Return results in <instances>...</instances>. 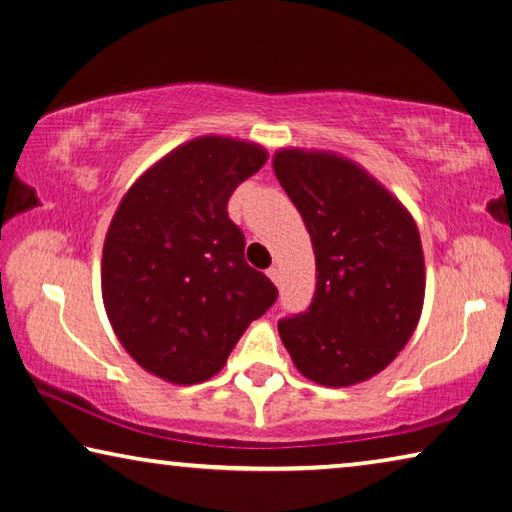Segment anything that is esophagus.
Returning <instances> with one entry per match:
<instances>
[{"label":"esophagus","instance_id":"1","mask_svg":"<svg viewBox=\"0 0 512 512\" xmlns=\"http://www.w3.org/2000/svg\"><path fill=\"white\" fill-rule=\"evenodd\" d=\"M267 276H270V279L276 283V286H279V281H281V270L276 265H272L270 270H267Z\"/></svg>","mask_w":512,"mask_h":512}]
</instances>
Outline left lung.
<instances>
[{"label": "left lung", "mask_w": 512, "mask_h": 512, "mask_svg": "<svg viewBox=\"0 0 512 512\" xmlns=\"http://www.w3.org/2000/svg\"><path fill=\"white\" fill-rule=\"evenodd\" d=\"M274 174L311 233L317 286L279 320L297 370L345 388L390 365L420 322L424 254L413 217L347 158L281 149Z\"/></svg>", "instance_id": "8db88e82"}]
</instances>
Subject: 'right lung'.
<instances>
[{
    "label": "right lung",
    "mask_w": 512,
    "mask_h": 512,
    "mask_svg": "<svg viewBox=\"0 0 512 512\" xmlns=\"http://www.w3.org/2000/svg\"><path fill=\"white\" fill-rule=\"evenodd\" d=\"M267 152L204 136L133 183L106 233L102 295L122 347L170 383H199L224 367L247 326L279 290L245 261L229 197Z\"/></svg>",
    "instance_id": "right-lung-1"
}]
</instances>
